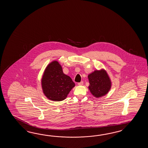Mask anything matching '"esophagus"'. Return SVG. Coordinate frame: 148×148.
<instances>
[{
    "label": "esophagus",
    "instance_id": "1",
    "mask_svg": "<svg viewBox=\"0 0 148 148\" xmlns=\"http://www.w3.org/2000/svg\"><path fill=\"white\" fill-rule=\"evenodd\" d=\"M83 84H84V82H80L78 83V85H79V86H82Z\"/></svg>",
    "mask_w": 148,
    "mask_h": 148
}]
</instances>
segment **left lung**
<instances>
[{"label":"left lung","instance_id":"left-lung-1","mask_svg":"<svg viewBox=\"0 0 148 148\" xmlns=\"http://www.w3.org/2000/svg\"><path fill=\"white\" fill-rule=\"evenodd\" d=\"M89 89L91 94L96 97H100L107 94L110 89L111 82L106 72L102 70H96L88 76Z\"/></svg>","mask_w":148,"mask_h":148}]
</instances>
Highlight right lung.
Returning a JSON list of instances; mask_svg holds the SVG:
<instances>
[{"label":"right lung","instance_id":"1","mask_svg":"<svg viewBox=\"0 0 148 148\" xmlns=\"http://www.w3.org/2000/svg\"><path fill=\"white\" fill-rule=\"evenodd\" d=\"M75 86L69 76L64 74L62 67L57 61L47 66L42 79L45 95L52 101H63Z\"/></svg>","mask_w":148,"mask_h":148}]
</instances>
